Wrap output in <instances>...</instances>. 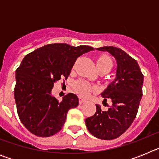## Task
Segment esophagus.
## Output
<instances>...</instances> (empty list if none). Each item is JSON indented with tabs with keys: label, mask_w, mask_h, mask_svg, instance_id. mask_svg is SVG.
Wrapping results in <instances>:
<instances>
[{
	"label": "esophagus",
	"mask_w": 159,
	"mask_h": 159,
	"mask_svg": "<svg viewBox=\"0 0 159 159\" xmlns=\"http://www.w3.org/2000/svg\"><path fill=\"white\" fill-rule=\"evenodd\" d=\"M86 102V100L83 99V98H81V97H80V98H79V102H80V104H82V103H84V102Z\"/></svg>",
	"instance_id": "1"
}]
</instances>
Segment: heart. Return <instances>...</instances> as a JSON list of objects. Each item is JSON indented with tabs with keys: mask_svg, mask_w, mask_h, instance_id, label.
I'll return each mask as SVG.
<instances>
[{
	"mask_svg": "<svg viewBox=\"0 0 159 159\" xmlns=\"http://www.w3.org/2000/svg\"><path fill=\"white\" fill-rule=\"evenodd\" d=\"M97 67L98 69L100 68H111L112 61L111 58L106 55H101L98 57L96 60ZM73 89L76 93L81 96H88L92 92L96 90L95 86H92V84L88 81L84 80H80L73 84Z\"/></svg>",
	"mask_w": 159,
	"mask_h": 159,
	"instance_id": "heart-1",
	"label": "heart"
}]
</instances>
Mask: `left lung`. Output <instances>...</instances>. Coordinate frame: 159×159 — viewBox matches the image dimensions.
Here are the masks:
<instances>
[{"instance_id":"left-lung-1","label":"left lung","mask_w":159,"mask_h":159,"mask_svg":"<svg viewBox=\"0 0 159 159\" xmlns=\"http://www.w3.org/2000/svg\"><path fill=\"white\" fill-rule=\"evenodd\" d=\"M108 52L117 62L115 80L101 93L106 101L111 99L112 106L106 111L96 104L94 116L85 120L88 130L95 137L104 140L115 139L130 127L138 113L143 96V73L137 61L121 48L107 46L96 48Z\"/></svg>"}]
</instances>
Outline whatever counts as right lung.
<instances>
[{
  "label": "right lung",
  "mask_w": 159,
  "mask_h": 159,
  "mask_svg": "<svg viewBox=\"0 0 159 159\" xmlns=\"http://www.w3.org/2000/svg\"><path fill=\"white\" fill-rule=\"evenodd\" d=\"M92 50L91 46L50 43L25 56L16 70L14 97L18 116L32 134L49 137L62 129L67 111L78 106L79 99L68 93L59 101L52 89L60 79L67 80L79 57Z\"/></svg>",
  "instance_id": "right-lung-1"
}]
</instances>
